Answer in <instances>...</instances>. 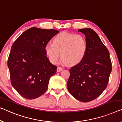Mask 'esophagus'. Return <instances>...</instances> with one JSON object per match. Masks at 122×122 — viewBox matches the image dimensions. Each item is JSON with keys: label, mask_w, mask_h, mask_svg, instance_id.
I'll use <instances>...</instances> for the list:
<instances>
[{"label": "esophagus", "mask_w": 122, "mask_h": 122, "mask_svg": "<svg viewBox=\"0 0 122 122\" xmlns=\"http://www.w3.org/2000/svg\"><path fill=\"white\" fill-rule=\"evenodd\" d=\"M62 70H63V68H61V67H57V72H61V71H62Z\"/></svg>", "instance_id": "obj_1"}]
</instances>
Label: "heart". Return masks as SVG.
Returning a JSON list of instances; mask_svg holds the SVG:
<instances>
[{"instance_id":"heart-1","label":"heart","mask_w":122,"mask_h":122,"mask_svg":"<svg viewBox=\"0 0 122 122\" xmlns=\"http://www.w3.org/2000/svg\"><path fill=\"white\" fill-rule=\"evenodd\" d=\"M87 51V43L84 36L79 34L62 32L56 36L54 44L45 46L46 55L52 63H57L60 54L61 63L67 65H76L84 59Z\"/></svg>"}]
</instances>
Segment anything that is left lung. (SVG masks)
I'll use <instances>...</instances> for the list:
<instances>
[{
	"mask_svg": "<svg viewBox=\"0 0 122 122\" xmlns=\"http://www.w3.org/2000/svg\"><path fill=\"white\" fill-rule=\"evenodd\" d=\"M84 34L87 51L84 59L70 69L67 89L74 98L87 102L101 95L107 86L112 63L107 49L91 28L78 30Z\"/></svg>",
	"mask_w": 122,
	"mask_h": 122,
	"instance_id": "left-lung-1",
	"label": "left lung"
}]
</instances>
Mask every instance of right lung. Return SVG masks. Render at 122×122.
I'll return each mask as SVG.
<instances>
[{"label":"right lung","mask_w":122,"mask_h":122,"mask_svg":"<svg viewBox=\"0 0 122 122\" xmlns=\"http://www.w3.org/2000/svg\"><path fill=\"white\" fill-rule=\"evenodd\" d=\"M58 33L55 30L32 27L12 45L8 60L11 83L25 99L43 95L48 89L50 77L56 73L57 67L49 60L45 46Z\"/></svg>","instance_id":"1"}]
</instances>
